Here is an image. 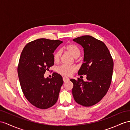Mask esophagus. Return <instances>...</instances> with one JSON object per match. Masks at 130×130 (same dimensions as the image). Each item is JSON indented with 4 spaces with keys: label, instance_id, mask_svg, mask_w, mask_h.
Listing matches in <instances>:
<instances>
[{
    "label": "esophagus",
    "instance_id": "obj_1",
    "mask_svg": "<svg viewBox=\"0 0 130 130\" xmlns=\"http://www.w3.org/2000/svg\"><path fill=\"white\" fill-rule=\"evenodd\" d=\"M69 80V78L68 77H63V81L64 82H67Z\"/></svg>",
    "mask_w": 130,
    "mask_h": 130
}]
</instances>
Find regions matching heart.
<instances>
[{
  "mask_svg": "<svg viewBox=\"0 0 130 130\" xmlns=\"http://www.w3.org/2000/svg\"><path fill=\"white\" fill-rule=\"evenodd\" d=\"M64 49L66 50L70 54H71L74 58H77L81 54V50L77 45L75 44H69L64 46ZM62 51L61 49H58L53 55V59L55 62H58L62 56ZM77 68L75 65H61L57 68V72L63 76H70L75 72Z\"/></svg>",
  "mask_w": 130,
  "mask_h": 130,
  "instance_id": "obj_1",
  "label": "heart"
}]
</instances>
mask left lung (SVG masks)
Masks as SVG:
<instances>
[{"instance_id": "left-lung-1", "label": "left lung", "mask_w": 130, "mask_h": 130, "mask_svg": "<svg viewBox=\"0 0 130 130\" xmlns=\"http://www.w3.org/2000/svg\"><path fill=\"white\" fill-rule=\"evenodd\" d=\"M84 48V62L78 75H87V81L71 79L72 94L76 103L84 106L97 104L104 97L110 86L114 62L104 42L91 36L73 39Z\"/></svg>"}]
</instances>
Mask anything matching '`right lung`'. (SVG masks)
<instances>
[{
  "instance_id": "obj_1",
  "label": "right lung",
  "mask_w": 130,
  "mask_h": 130,
  "mask_svg": "<svg viewBox=\"0 0 130 130\" xmlns=\"http://www.w3.org/2000/svg\"><path fill=\"white\" fill-rule=\"evenodd\" d=\"M62 43L40 38L27 43L21 53L18 67L21 89L27 101L37 108H51L58 101L62 77L54 72L51 78H45L44 74L54 65L53 53Z\"/></svg>"
}]
</instances>
